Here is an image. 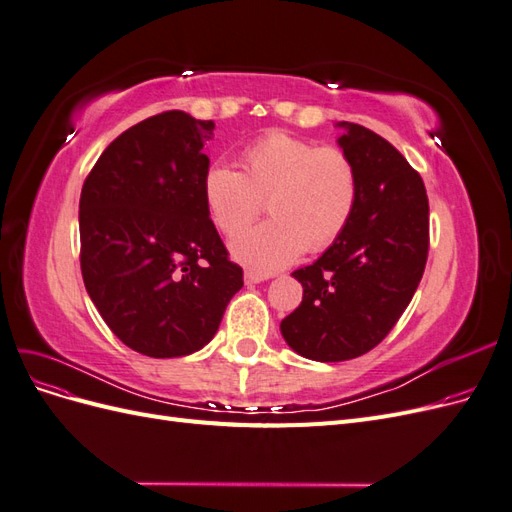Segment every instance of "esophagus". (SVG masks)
<instances>
[{
    "instance_id": "1",
    "label": "esophagus",
    "mask_w": 512,
    "mask_h": 512,
    "mask_svg": "<svg viewBox=\"0 0 512 512\" xmlns=\"http://www.w3.org/2000/svg\"><path fill=\"white\" fill-rule=\"evenodd\" d=\"M269 280V275L258 273V271H245V284H260Z\"/></svg>"
}]
</instances>
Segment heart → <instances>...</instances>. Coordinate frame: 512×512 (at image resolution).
I'll return each instance as SVG.
<instances>
[{"label": "heart", "mask_w": 512, "mask_h": 512, "mask_svg": "<svg viewBox=\"0 0 512 512\" xmlns=\"http://www.w3.org/2000/svg\"><path fill=\"white\" fill-rule=\"evenodd\" d=\"M241 166L243 173L228 162H213L203 177L205 205L228 237L250 224L262 198H269L273 220L230 245L241 265L273 273L305 250H324L346 230L359 200V175L344 149L271 130L243 149Z\"/></svg>", "instance_id": "heart-1"}]
</instances>
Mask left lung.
Returning <instances> with one entry per match:
<instances>
[{
	"mask_svg": "<svg viewBox=\"0 0 512 512\" xmlns=\"http://www.w3.org/2000/svg\"><path fill=\"white\" fill-rule=\"evenodd\" d=\"M337 138L359 175L346 230L292 275L303 301L280 324L286 344L320 363L350 361L389 335L421 282L429 203L421 175L382 136L339 121Z\"/></svg>",
	"mask_w": 512,
	"mask_h": 512,
	"instance_id": "1",
	"label": "left lung"
}]
</instances>
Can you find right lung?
<instances>
[{
  "mask_svg": "<svg viewBox=\"0 0 512 512\" xmlns=\"http://www.w3.org/2000/svg\"><path fill=\"white\" fill-rule=\"evenodd\" d=\"M213 121L153 115L119 134L83 183L81 271L123 344L153 359L207 346L243 286L203 196Z\"/></svg>",
  "mask_w": 512,
  "mask_h": 512,
  "instance_id": "add662e5",
  "label": "right lung"
}]
</instances>
